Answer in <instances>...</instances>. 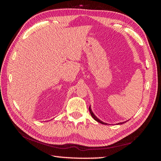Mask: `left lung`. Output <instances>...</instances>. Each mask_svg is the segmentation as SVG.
Wrapping results in <instances>:
<instances>
[{
	"mask_svg": "<svg viewBox=\"0 0 161 161\" xmlns=\"http://www.w3.org/2000/svg\"><path fill=\"white\" fill-rule=\"evenodd\" d=\"M89 111H90V114H91V116L93 118V119H95V120H96L97 122H100V123H101V124H102V125H107V123H105V122H103L102 121H101L100 119H99L96 116H95V115H94V114L93 112H92V111H91V107H89ZM125 122H119V123H118L119 125H122V124H123V123H125Z\"/></svg>",
	"mask_w": 161,
	"mask_h": 161,
	"instance_id": "obj_1",
	"label": "left lung"
}]
</instances>
